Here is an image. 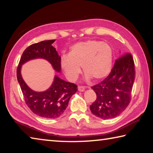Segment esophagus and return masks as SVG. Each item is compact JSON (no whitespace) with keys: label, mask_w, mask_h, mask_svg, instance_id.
<instances>
[{"label":"esophagus","mask_w":153,"mask_h":153,"mask_svg":"<svg viewBox=\"0 0 153 153\" xmlns=\"http://www.w3.org/2000/svg\"><path fill=\"white\" fill-rule=\"evenodd\" d=\"M77 89H78L79 92H84L85 90V88L84 86H78Z\"/></svg>","instance_id":"obj_1"}]
</instances>
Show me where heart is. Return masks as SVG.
<instances>
[{
    "instance_id": "obj_1",
    "label": "heart",
    "mask_w": 153,
    "mask_h": 153,
    "mask_svg": "<svg viewBox=\"0 0 153 153\" xmlns=\"http://www.w3.org/2000/svg\"><path fill=\"white\" fill-rule=\"evenodd\" d=\"M113 49L108 44L98 40H88L75 44L69 55H63L61 66L71 82L78 78L81 68L86 79L100 80L110 74L113 63Z\"/></svg>"
}]
</instances>
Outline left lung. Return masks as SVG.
<instances>
[{"instance_id": "8db88e82", "label": "left lung", "mask_w": 153, "mask_h": 153, "mask_svg": "<svg viewBox=\"0 0 153 153\" xmlns=\"http://www.w3.org/2000/svg\"><path fill=\"white\" fill-rule=\"evenodd\" d=\"M134 78V59L126 54L115 61L107 78L92 87L97 94V100L90 106L93 115L102 120L120 115L130 101Z\"/></svg>"}]
</instances>
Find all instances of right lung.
<instances>
[{
	"instance_id": "right-lung-1",
	"label": "right lung",
	"mask_w": 153,
	"mask_h": 153,
	"mask_svg": "<svg viewBox=\"0 0 153 153\" xmlns=\"http://www.w3.org/2000/svg\"><path fill=\"white\" fill-rule=\"evenodd\" d=\"M54 42L55 40H45L28 46L22 54L17 70V81L28 107L40 117L48 119L57 118L65 112L72 95L77 92V85L55 75L53 84L47 90L36 92L25 82L21 70L23 65L27 61L42 59L49 62L56 72L60 73L61 57L52 45Z\"/></svg>"
}]
</instances>
